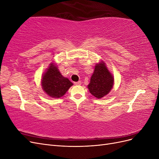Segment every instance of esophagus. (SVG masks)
Returning a JSON list of instances; mask_svg holds the SVG:
<instances>
[{
	"mask_svg": "<svg viewBox=\"0 0 159 159\" xmlns=\"http://www.w3.org/2000/svg\"><path fill=\"white\" fill-rule=\"evenodd\" d=\"M74 84L75 85H80L81 84V82L80 81H77V82H74Z\"/></svg>",
	"mask_w": 159,
	"mask_h": 159,
	"instance_id": "esophagus-1",
	"label": "esophagus"
}]
</instances>
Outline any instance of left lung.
<instances>
[{"label":"left lung","instance_id":"obj_1","mask_svg":"<svg viewBox=\"0 0 159 159\" xmlns=\"http://www.w3.org/2000/svg\"><path fill=\"white\" fill-rule=\"evenodd\" d=\"M113 83V76L108 70L105 62L102 61L95 65L88 88L91 95L101 99L110 92Z\"/></svg>","mask_w":159,"mask_h":159}]
</instances>
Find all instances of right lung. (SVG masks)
<instances>
[{
    "label": "right lung",
    "mask_w": 159,
    "mask_h": 159,
    "mask_svg": "<svg viewBox=\"0 0 159 159\" xmlns=\"http://www.w3.org/2000/svg\"><path fill=\"white\" fill-rule=\"evenodd\" d=\"M41 84L43 90L53 98L62 97L73 85L68 78L61 74L54 63H51L43 74Z\"/></svg>",
    "instance_id": "1"
}]
</instances>
